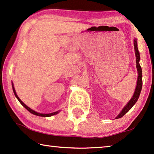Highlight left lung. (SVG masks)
<instances>
[{"mask_svg": "<svg viewBox=\"0 0 154 154\" xmlns=\"http://www.w3.org/2000/svg\"><path fill=\"white\" fill-rule=\"evenodd\" d=\"M134 50H135V55H136V68H137L138 70V79H137V84H136V87L135 89V92H134L133 97H131V99L129 101V102L127 103L126 106L124 107L122 109V111L119 114L115 119H119L123 116L125 114L128 112L130 109L132 108L134 104L136 103L138 101V97L140 96L141 90H142V86H143V75H142V68H141L140 64H139V61H140V53L138 49V45H137V40L135 38L134 40Z\"/></svg>", "mask_w": 154, "mask_h": 154, "instance_id": "left-lung-1", "label": "left lung"}]
</instances>
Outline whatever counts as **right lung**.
<instances>
[{"instance_id":"1","label":"right lung","mask_w":154,"mask_h":154,"mask_svg":"<svg viewBox=\"0 0 154 154\" xmlns=\"http://www.w3.org/2000/svg\"><path fill=\"white\" fill-rule=\"evenodd\" d=\"M12 88H13V91H14V94H15V96H16V98L18 99V100L19 101V102H20V103L22 105H23V106H24V108H25L26 109H27V110H28L29 112H31V114H34V115L39 116H43V117H49V116H53V115H55V114H57L59 113V112H60V111H57V112H53V113H49V114H42V113H39V112H35V111L33 110L32 109H31L30 108H29L28 106H26V105L24 104V103H23V102L21 101L20 99L19 98V97H18V95H17L16 92L15 88H14V84H13V83H12Z\"/></svg>"}]
</instances>
